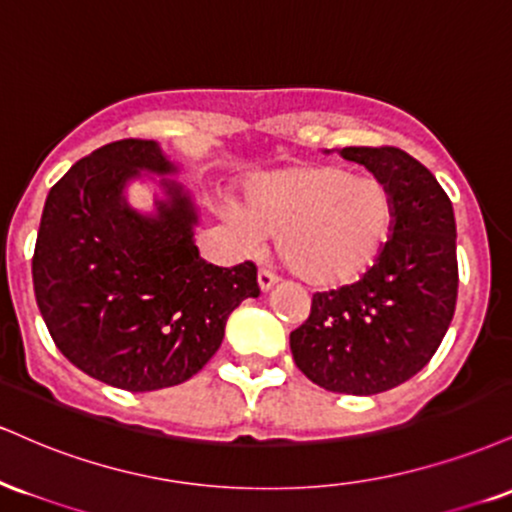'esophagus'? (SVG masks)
Instances as JSON below:
<instances>
[{
  "mask_svg": "<svg viewBox=\"0 0 512 512\" xmlns=\"http://www.w3.org/2000/svg\"><path fill=\"white\" fill-rule=\"evenodd\" d=\"M275 282H278V275H275L273 270H268V268L258 270V287H261L263 292H268Z\"/></svg>",
  "mask_w": 512,
  "mask_h": 512,
  "instance_id": "esophagus-1",
  "label": "esophagus"
}]
</instances>
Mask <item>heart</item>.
Listing matches in <instances>:
<instances>
[{
    "label": "heart",
    "mask_w": 512,
    "mask_h": 512,
    "mask_svg": "<svg viewBox=\"0 0 512 512\" xmlns=\"http://www.w3.org/2000/svg\"><path fill=\"white\" fill-rule=\"evenodd\" d=\"M227 218L249 242L275 234L280 261L314 287L357 280L386 244L393 196L381 179L338 165L263 174Z\"/></svg>",
    "instance_id": "obj_1"
}]
</instances>
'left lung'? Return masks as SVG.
Segmentation results:
<instances>
[{
    "instance_id": "1",
    "label": "left lung",
    "mask_w": 512,
    "mask_h": 512,
    "mask_svg": "<svg viewBox=\"0 0 512 512\" xmlns=\"http://www.w3.org/2000/svg\"><path fill=\"white\" fill-rule=\"evenodd\" d=\"M388 186L390 237L352 285L316 292L311 314L290 333L299 371L316 386L376 395L429 364L458 302L453 203L419 160L393 146L342 148Z\"/></svg>"
}]
</instances>
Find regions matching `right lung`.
<instances>
[{
  "label": "right lung",
  "mask_w": 512,
  "mask_h": 512,
  "mask_svg": "<svg viewBox=\"0 0 512 512\" xmlns=\"http://www.w3.org/2000/svg\"><path fill=\"white\" fill-rule=\"evenodd\" d=\"M141 172L177 174L155 141L124 138L52 186L33 254L35 302L57 350L107 386L146 393L189 381L218 352L227 318L258 297L251 261L198 256L189 191L160 179L155 213L129 206Z\"/></svg>",
  "instance_id": "add662e5"
}]
</instances>
